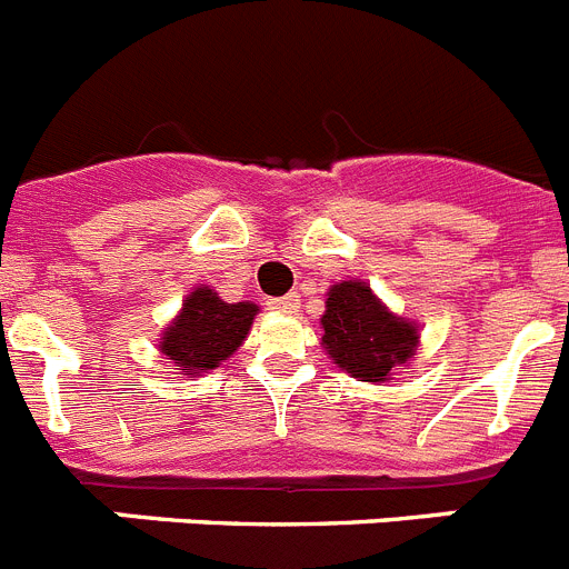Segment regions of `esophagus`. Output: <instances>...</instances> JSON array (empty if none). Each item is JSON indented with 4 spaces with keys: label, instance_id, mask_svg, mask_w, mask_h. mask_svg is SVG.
<instances>
[{
    "label": "esophagus",
    "instance_id": "obj_1",
    "mask_svg": "<svg viewBox=\"0 0 569 569\" xmlns=\"http://www.w3.org/2000/svg\"><path fill=\"white\" fill-rule=\"evenodd\" d=\"M268 305H270V310H276V313H281V316H293L296 310H299V296H296V293L279 296V299H270Z\"/></svg>",
    "mask_w": 569,
    "mask_h": 569
}]
</instances>
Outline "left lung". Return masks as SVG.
Wrapping results in <instances>:
<instances>
[{
	"mask_svg": "<svg viewBox=\"0 0 569 569\" xmlns=\"http://www.w3.org/2000/svg\"><path fill=\"white\" fill-rule=\"evenodd\" d=\"M321 347L336 367L359 381L393 379L419 350V325L393 313L361 279L330 284L321 316Z\"/></svg>",
	"mask_w": 569,
	"mask_h": 569,
	"instance_id": "obj_1",
	"label": "left lung"
}]
</instances>
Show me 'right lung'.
Instances as JSON below:
<instances>
[{
    "instance_id": "right-lung-1",
    "label": "right lung",
    "mask_w": 569,
    "mask_h": 569,
    "mask_svg": "<svg viewBox=\"0 0 569 569\" xmlns=\"http://www.w3.org/2000/svg\"><path fill=\"white\" fill-rule=\"evenodd\" d=\"M259 305L253 301L228 305L210 284H199L184 296L182 310L162 330L159 353L168 356L188 379L210 373L244 345Z\"/></svg>"
}]
</instances>
